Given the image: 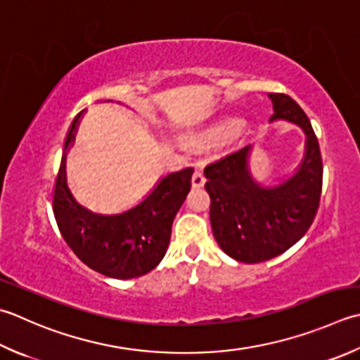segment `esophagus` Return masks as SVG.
<instances>
[{
  "mask_svg": "<svg viewBox=\"0 0 360 360\" xmlns=\"http://www.w3.org/2000/svg\"><path fill=\"white\" fill-rule=\"evenodd\" d=\"M204 182H206V178H204L202 172L201 170H195V173L192 176V186L195 188H198V187L204 186Z\"/></svg>",
  "mask_w": 360,
  "mask_h": 360,
  "instance_id": "1",
  "label": "esophagus"
}]
</instances>
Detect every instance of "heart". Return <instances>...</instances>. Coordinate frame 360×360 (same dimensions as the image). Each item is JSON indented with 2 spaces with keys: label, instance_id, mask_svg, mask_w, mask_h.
Wrapping results in <instances>:
<instances>
[{
  "label": "heart",
  "instance_id": "heart-1",
  "mask_svg": "<svg viewBox=\"0 0 360 360\" xmlns=\"http://www.w3.org/2000/svg\"><path fill=\"white\" fill-rule=\"evenodd\" d=\"M240 128V122H237V120H226V122H223L220 124H217L215 128L210 129L204 140L210 143H215V142H223V140H226L229 137L234 136V134Z\"/></svg>",
  "mask_w": 360,
  "mask_h": 360
}]
</instances>
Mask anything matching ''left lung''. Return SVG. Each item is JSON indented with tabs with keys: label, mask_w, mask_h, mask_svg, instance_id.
Returning <instances> with one entry per match:
<instances>
[{
	"label": "left lung",
	"mask_w": 360,
	"mask_h": 360,
	"mask_svg": "<svg viewBox=\"0 0 360 360\" xmlns=\"http://www.w3.org/2000/svg\"><path fill=\"white\" fill-rule=\"evenodd\" d=\"M274 120H287L306 132V154L298 172L276 187L265 188L248 170L251 146L226 154L204 168L210 196V224L217 243L243 264L283 255L311 228L320 206L323 160L311 120L285 94H270Z\"/></svg>",
	"instance_id": "1"
}]
</instances>
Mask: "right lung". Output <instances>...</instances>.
I'll list each match as a JSON object with an SVG mask.
<instances>
[{
	"instance_id": "add662e5",
	"label": "right lung",
	"mask_w": 360,
	"mask_h": 360,
	"mask_svg": "<svg viewBox=\"0 0 360 360\" xmlns=\"http://www.w3.org/2000/svg\"><path fill=\"white\" fill-rule=\"evenodd\" d=\"M76 115L63 150L73 142ZM62 158L53 190V212L60 236L75 256L104 276L131 279L146 274L165 256L172 224L192 187L193 168L167 174L134 209L120 215H98L79 206L65 184Z\"/></svg>"
}]
</instances>
